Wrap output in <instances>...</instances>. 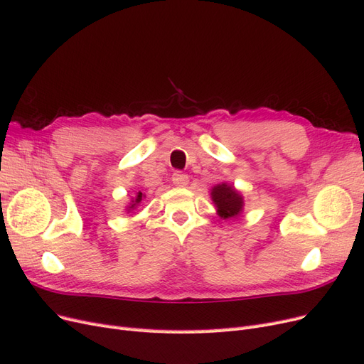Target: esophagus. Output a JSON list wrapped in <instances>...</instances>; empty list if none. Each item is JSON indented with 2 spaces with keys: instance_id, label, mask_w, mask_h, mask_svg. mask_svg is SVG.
Instances as JSON below:
<instances>
[{
  "instance_id": "esophagus-1",
  "label": "esophagus",
  "mask_w": 364,
  "mask_h": 364,
  "mask_svg": "<svg viewBox=\"0 0 364 364\" xmlns=\"http://www.w3.org/2000/svg\"><path fill=\"white\" fill-rule=\"evenodd\" d=\"M171 181H173V183L176 185V186H186L188 185V176H186L185 173H182V171H174L173 173V176H171Z\"/></svg>"
}]
</instances>
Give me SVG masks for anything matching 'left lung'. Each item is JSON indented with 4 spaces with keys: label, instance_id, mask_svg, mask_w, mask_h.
Returning <instances> with one entry per match:
<instances>
[{
    "label": "left lung",
    "instance_id": "left-lung-1",
    "mask_svg": "<svg viewBox=\"0 0 364 364\" xmlns=\"http://www.w3.org/2000/svg\"><path fill=\"white\" fill-rule=\"evenodd\" d=\"M211 197L217 208V214L225 220L237 217L243 211V196H241L232 185L225 182L215 185L211 190Z\"/></svg>",
    "mask_w": 364,
    "mask_h": 364
}]
</instances>
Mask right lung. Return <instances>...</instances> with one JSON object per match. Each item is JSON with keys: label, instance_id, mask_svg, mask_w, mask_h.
Returning <instances> with one entry per match:
<instances>
[{"label": "right lung", "instance_id": "1", "mask_svg": "<svg viewBox=\"0 0 364 364\" xmlns=\"http://www.w3.org/2000/svg\"><path fill=\"white\" fill-rule=\"evenodd\" d=\"M142 197H144V194H142L141 191H138V194H136V197H135V200H132L129 209H135V208L138 206V203L142 200Z\"/></svg>", "mask_w": 364, "mask_h": 364}]
</instances>
